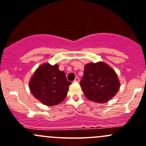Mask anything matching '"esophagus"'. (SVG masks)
<instances>
[{"label":"esophagus","instance_id":"34e87169","mask_svg":"<svg viewBox=\"0 0 146 146\" xmlns=\"http://www.w3.org/2000/svg\"><path fill=\"white\" fill-rule=\"evenodd\" d=\"M74 82H79V77H76V78H75L74 80Z\"/></svg>","mask_w":146,"mask_h":146}]
</instances>
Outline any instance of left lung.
<instances>
[{"instance_id": "obj_1", "label": "left lung", "mask_w": 146, "mask_h": 146, "mask_svg": "<svg viewBox=\"0 0 146 146\" xmlns=\"http://www.w3.org/2000/svg\"><path fill=\"white\" fill-rule=\"evenodd\" d=\"M80 86L89 100L104 104L116 94L120 83L114 70L99 62L85 65Z\"/></svg>"}]
</instances>
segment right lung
Wrapping results in <instances>:
<instances>
[{
    "label": "right lung",
    "mask_w": 146,
    "mask_h": 146,
    "mask_svg": "<svg viewBox=\"0 0 146 146\" xmlns=\"http://www.w3.org/2000/svg\"><path fill=\"white\" fill-rule=\"evenodd\" d=\"M72 82L59 66L45 63L38 67L29 83L35 98L47 106L59 104L64 101Z\"/></svg>",
    "instance_id": "add662e5"
}]
</instances>
